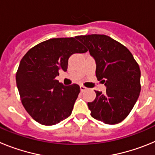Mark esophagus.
I'll use <instances>...</instances> for the list:
<instances>
[{"label":"esophagus","mask_w":155,"mask_h":155,"mask_svg":"<svg viewBox=\"0 0 155 155\" xmlns=\"http://www.w3.org/2000/svg\"><path fill=\"white\" fill-rule=\"evenodd\" d=\"M80 89L81 91H84L87 90V87H84V86H83V85H80Z\"/></svg>","instance_id":"1"}]
</instances>
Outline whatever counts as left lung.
<instances>
[{
    "label": "left lung",
    "instance_id": "left-lung-1",
    "mask_svg": "<svg viewBox=\"0 0 155 155\" xmlns=\"http://www.w3.org/2000/svg\"><path fill=\"white\" fill-rule=\"evenodd\" d=\"M96 64V77L105 84V93L87 102L91 116L105 124H116L130 113L140 92V70L127 47L105 35L77 36Z\"/></svg>",
    "mask_w": 155,
    "mask_h": 155
}]
</instances>
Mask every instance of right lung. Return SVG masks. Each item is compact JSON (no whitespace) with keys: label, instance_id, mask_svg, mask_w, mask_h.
<instances>
[{"label":"right lung","instance_id":"right-lung-1","mask_svg":"<svg viewBox=\"0 0 155 155\" xmlns=\"http://www.w3.org/2000/svg\"><path fill=\"white\" fill-rule=\"evenodd\" d=\"M77 38H56L41 42L21 59L16 84L25 110L42 125L59 124L71 116L80 92L76 84L66 86L56 80L59 71L68 69L74 53L87 50Z\"/></svg>","mask_w":155,"mask_h":155}]
</instances>
